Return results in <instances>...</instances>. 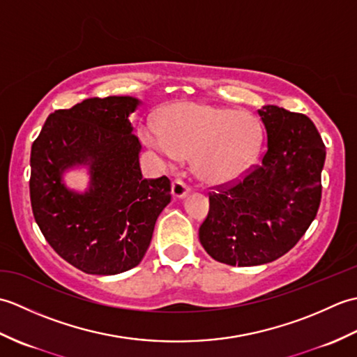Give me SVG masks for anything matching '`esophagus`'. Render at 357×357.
Instances as JSON below:
<instances>
[{
	"label": "esophagus",
	"mask_w": 357,
	"mask_h": 357,
	"mask_svg": "<svg viewBox=\"0 0 357 357\" xmlns=\"http://www.w3.org/2000/svg\"><path fill=\"white\" fill-rule=\"evenodd\" d=\"M190 193V187H188L185 183H183L181 179H174L172 183V195L173 198L176 199H183L185 196Z\"/></svg>",
	"instance_id": "1"
}]
</instances>
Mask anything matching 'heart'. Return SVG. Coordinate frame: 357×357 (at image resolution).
I'll use <instances>...</instances> for the list:
<instances>
[{
  "label": "heart",
  "mask_w": 357,
  "mask_h": 357,
  "mask_svg": "<svg viewBox=\"0 0 357 357\" xmlns=\"http://www.w3.org/2000/svg\"><path fill=\"white\" fill-rule=\"evenodd\" d=\"M142 139L167 161L192 157L196 178L210 185L241 179L261 153L264 128L252 113L207 102H176L159 112Z\"/></svg>",
  "instance_id": "1"
}]
</instances>
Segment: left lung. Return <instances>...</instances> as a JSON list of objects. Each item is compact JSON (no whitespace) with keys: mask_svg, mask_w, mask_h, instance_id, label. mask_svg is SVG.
Segmentation results:
<instances>
[{"mask_svg":"<svg viewBox=\"0 0 357 357\" xmlns=\"http://www.w3.org/2000/svg\"><path fill=\"white\" fill-rule=\"evenodd\" d=\"M267 132L261 164L241 183L210 195L199 241L215 261L252 267L298 244L321 204L325 146L313 121L278 105L257 110Z\"/></svg>","mask_w":357,"mask_h":357,"instance_id":"1","label":"left lung"}]
</instances>
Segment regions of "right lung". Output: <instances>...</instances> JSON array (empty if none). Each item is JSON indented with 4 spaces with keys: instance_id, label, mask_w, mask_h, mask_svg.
I'll return each instance as SVG.
<instances>
[{
    "instance_id": "1",
    "label": "right lung",
    "mask_w": 357,
    "mask_h": 357,
    "mask_svg": "<svg viewBox=\"0 0 357 357\" xmlns=\"http://www.w3.org/2000/svg\"><path fill=\"white\" fill-rule=\"evenodd\" d=\"M133 96L89 98L45 119L30 151V202L50 247L87 275L136 267L172 199L169 178L144 179L141 142L128 116ZM87 168L89 185L72 191L63 174Z\"/></svg>"
}]
</instances>
